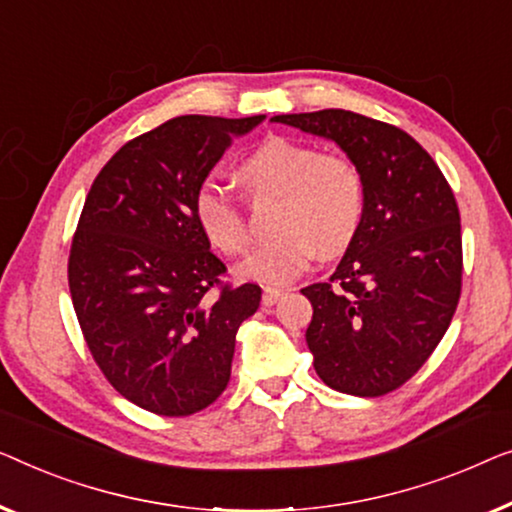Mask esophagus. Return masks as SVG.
I'll return each mask as SVG.
<instances>
[{"instance_id":"obj_1","label":"esophagus","mask_w":512,"mask_h":512,"mask_svg":"<svg viewBox=\"0 0 512 512\" xmlns=\"http://www.w3.org/2000/svg\"><path fill=\"white\" fill-rule=\"evenodd\" d=\"M285 290H280V287H264V294H262V304L264 306H273L278 304V299L283 297Z\"/></svg>"}]
</instances>
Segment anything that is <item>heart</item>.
<instances>
[{
  "mask_svg": "<svg viewBox=\"0 0 512 512\" xmlns=\"http://www.w3.org/2000/svg\"><path fill=\"white\" fill-rule=\"evenodd\" d=\"M253 194H278L276 236L264 241L239 271L246 278L283 285L301 276L318 250L338 253L355 239L366 213V183L359 164L343 153L287 136H269L239 164ZM194 220L208 241L229 257L246 253V211L225 187L204 181L192 199Z\"/></svg>",
  "mask_w": 512,
  "mask_h": 512,
  "instance_id": "1",
  "label": "heart"
}]
</instances>
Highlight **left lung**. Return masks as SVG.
Returning a JSON list of instances; mask_svg holds the SVG:
<instances>
[{"label":"left lung","mask_w":512,"mask_h":512,"mask_svg":"<svg viewBox=\"0 0 512 512\" xmlns=\"http://www.w3.org/2000/svg\"><path fill=\"white\" fill-rule=\"evenodd\" d=\"M271 120L331 139L366 183L364 222L341 264L301 290L313 306L306 343L315 371L352 397L399 390L441 343L462 294L452 187L427 150L387 122L343 109Z\"/></svg>","instance_id":"obj_1"}]
</instances>
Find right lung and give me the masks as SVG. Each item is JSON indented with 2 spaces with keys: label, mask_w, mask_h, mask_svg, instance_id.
<instances>
[{
  "label": "right lung",
  "mask_w": 512,
  "mask_h": 512,
  "mask_svg": "<svg viewBox=\"0 0 512 512\" xmlns=\"http://www.w3.org/2000/svg\"><path fill=\"white\" fill-rule=\"evenodd\" d=\"M264 120L181 115L127 141L85 197L69 250L83 338L113 390L164 417L199 413L227 390L236 331L262 301L194 220L192 199L232 136Z\"/></svg>",
  "instance_id": "1"
}]
</instances>
